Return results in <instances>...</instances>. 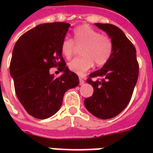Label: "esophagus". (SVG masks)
<instances>
[{"instance_id": "34e87169", "label": "esophagus", "mask_w": 153, "mask_h": 153, "mask_svg": "<svg viewBox=\"0 0 153 153\" xmlns=\"http://www.w3.org/2000/svg\"><path fill=\"white\" fill-rule=\"evenodd\" d=\"M84 82H85V81H84V79H82V78H79V84L80 85L83 84V83H84Z\"/></svg>"}]
</instances>
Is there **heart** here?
I'll use <instances>...</instances> for the list:
<instances>
[{
  "label": "heart",
  "mask_w": 153,
  "mask_h": 153,
  "mask_svg": "<svg viewBox=\"0 0 153 153\" xmlns=\"http://www.w3.org/2000/svg\"><path fill=\"white\" fill-rule=\"evenodd\" d=\"M76 46L82 47L80 58L70 61V70L82 76L95 63L102 66L110 60L113 53L114 45L109 36L101 34L88 25H81L74 30V40L65 38L61 42V53L67 59L73 56Z\"/></svg>",
  "instance_id": "obj_1"
}]
</instances>
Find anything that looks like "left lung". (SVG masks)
Here are the masks:
<instances>
[{
    "label": "left lung",
    "instance_id": "obj_1",
    "mask_svg": "<svg viewBox=\"0 0 153 153\" xmlns=\"http://www.w3.org/2000/svg\"><path fill=\"white\" fill-rule=\"evenodd\" d=\"M95 25L109 35L114 49L107 63L101 70L90 74L87 79L94 91L92 97L84 100V106L97 118L107 120L119 115L130 102L139 65L134 46L120 28L109 24Z\"/></svg>",
    "mask_w": 153,
    "mask_h": 153
}]
</instances>
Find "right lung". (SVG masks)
Returning a JSON list of instances; mask_svg holds the SVG:
<instances>
[{
    "mask_svg": "<svg viewBox=\"0 0 153 153\" xmlns=\"http://www.w3.org/2000/svg\"><path fill=\"white\" fill-rule=\"evenodd\" d=\"M70 26L54 22L38 25L19 38L12 54L10 72L16 96L26 111L37 119H47L59 111L65 93L79 83L61 53V42ZM63 74L50 75L52 67Z\"/></svg>",
    "mask_w": 153,
    "mask_h": 153,
    "instance_id": "obj_1",
    "label": "right lung"
}]
</instances>
